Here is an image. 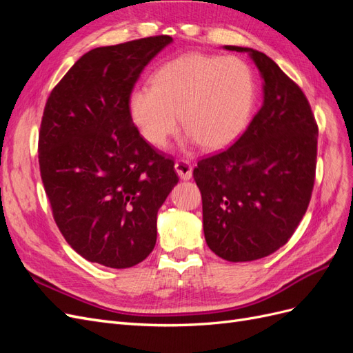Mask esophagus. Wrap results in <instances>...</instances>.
I'll list each match as a JSON object with an SVG mask.
<instances>
[{
  "label": "esophagus",
  "instance_id": "obj_1",
  "mask_svg": "<svg viewBox=\"0 0 353 353\" xmlns=\"http://www.w3.org/2000/svg\"><path fill=\"white\" fill-rule=\"evenodd\" d=\"M175 170H176L178 176L184 181L193 176V166H191L188 162H185V160H176Z\"/></svg>",
  "mask_w": 353,
  "mask_h": 353
}]
</instances>
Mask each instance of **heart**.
I'll list each match as a JSON object with an SVG mask.
<instances>
[{
    "label": "heart",
    "instance_id": "1",
    "mask_svg": "<svg viewBox=\"0 0 353 353\" xmlns=\"http://www.w3.org/2000/svg\"><path fill=\"white\" fill-rule=\"evenodd\" d=\"M256 82L237 57L203 52L170 59L152 74V87H138L128 112L143 140L162 148L179 128L187 140L206 150L228 147L245 131L254 108Z\"/></svg>",
    "mask_w": 353,
    "mask_h": 353
}]
</instances>
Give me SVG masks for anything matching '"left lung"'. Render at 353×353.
Wrapping results in <instances>:
<instances>
[{"label":"left lung","instance_id":"obj_1","mask_svg":"<svg viewBox=\"0 0 353 353\" xmlns=\"http://www.w3.org/2000/svg\"><path fill=\"white\" fill-rule=\"evenodd\" d=\"M248 52L263 79V103L225 152L200 160L194 179L203 200L209 249L230 262L265 258L284 245L311 200L318 126L305 94L263 52Z\"/></svg>","mask_w":353,"mask_h":353}]
</instances>
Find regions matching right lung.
I'll return each mask as SVG.
<instances>
[{"label":"right lung","mask_w":353,"mask_h":353,"mask_svg":"<svg viewBox=\"0 0 353 353\" xmlns=\"http://www.w3.org/2000/svg\"><path fill=\"white\" fill-rule=\"evenodd\" d=\"M172 38L94 48L51 91L39 131V169L52 216L82 258L131 268L152 253L157 212L178 184L174 160L138 132L128 99Z\"/></svg>","instance_id":"add662e5"}]
</instances>
